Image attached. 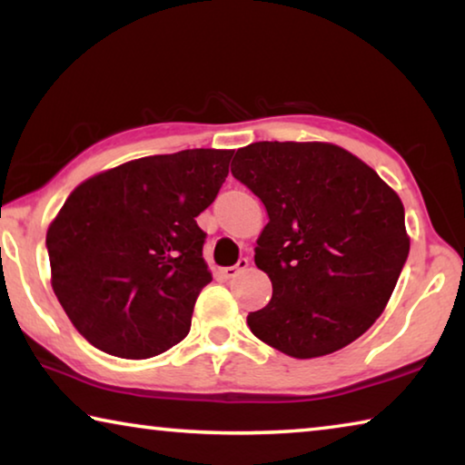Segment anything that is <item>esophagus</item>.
I'll list each match as a JSON object with an SVG mask.
<instances>
[{"mask_svg":"<svg viewBox=\"0 0 465 465\" xmlns=\"http://www.w3.org/2000/svg\"><path fill=\"white\" fill-rule=\"evenodd\" d=\"M246 269H248V258H240V261L233 266H225V269H222V274L225 279H232V277H235V274L246 271Z\"/></svg>","mask_w":465,"mask_h":465,"instance_id":"obj_1","label":"esophagus"}]
</instances>
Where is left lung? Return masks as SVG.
<instances>
[{"mask_svg":"<svg viewBox=\"0 0 465 465\" xmlns=\"http://www.w3.org/2000/svg\"><path fill=\"white\" fill-rule=\"evenodd\" d=\"M232 174L269 215L254 262L272 299L248 313L252 334L295 359L330 355L365 334L411 250L400 196L330 143L258 141L238 149Z\"/></svg>","mask_w":465,"mask_h":465,"instance_id":"obj_1","label":"left lung"}]
</instances>
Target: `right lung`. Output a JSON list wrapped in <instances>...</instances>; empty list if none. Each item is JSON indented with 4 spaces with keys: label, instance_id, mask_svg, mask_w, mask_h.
Listing matches in <instances>:
<instances>
[{
    "label": "right lung",
    "instance_id": "obj_1",
    "mask_svg": "<svg viewBox=\"0 0 465 465\" xmlns=\"http://www.w3.org/2000/svg\"><path fill=\"white\" fill-rule=\"evenodd\" d=\"M233 152L149 155L85 180L46 232L53 291L85 341L147 359L191 330L211 282L196 215L215 201Z\"/></svg>",
    "mask_w": 465,
    "mask_h": 465
}]
</instances>
